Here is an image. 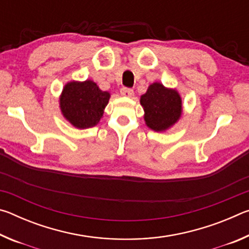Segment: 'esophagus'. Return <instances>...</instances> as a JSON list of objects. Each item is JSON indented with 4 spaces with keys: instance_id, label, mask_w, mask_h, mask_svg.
<instances>
[{
    "instance_id": "34e87169",
    "label": "esophagus",
    "mask_w": 249,
    "mask_h": 249,
    "mask_svg": "<svg viewBox=\"0 0 249 249\" xmlns=\"http://www.w3.org/2000/svg\"><path fill=\"white\" fill-rule=\"evenodd\" d=\"M121 94L123 96H126V98H132L134 95V91L132 89H129V88H122Z\"/></svg>"
}]
</instances>
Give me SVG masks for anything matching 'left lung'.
Wrapping results in <instances>:
<instances>
[{
  "label": "left lung",
  "mask_w": 249,
  "mask_h": 249,
  "mask_svg": "<svg viewBox=\"0 0 249 249\" xmlns=\"http://www.w3.org/2000/svg\"><path fill=\"white\" fill-rule=\"evenodd\" d=\"M146 125L155 132H165L180 120L182 114V100L176 89L154 82L141 96Z\"/></svg>",
  "instance_id": "left-lung-1"
}]
</instances>
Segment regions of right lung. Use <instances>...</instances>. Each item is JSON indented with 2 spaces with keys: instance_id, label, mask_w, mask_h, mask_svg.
<instances>
[{
  "instance_id": "obj_1",
  "label": "right lung",
  "mask_w": 249,
  "mask_h": 249,
  "mask_svg": "<svg viewBox=\"0 0 249 249\" xmlns=\"http://www.w3.org/2000/svg\"><path fill=\"white\" fill-rule=\"evenodd\" d=\"M111 94L102 91L92 80L70 81L59 98V107L65 119L75 128L86 129L99 124Z\"/></svg>"
}]
</instances>
